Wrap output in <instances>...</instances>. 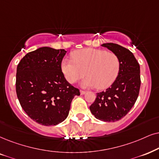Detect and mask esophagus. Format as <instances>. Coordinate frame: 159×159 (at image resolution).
Here are the masks:
<instances>
[{"instance_id":"1","label":"esophagus","mask_w":159,"mask_h":159,"mask_svg":"<svg viewBox=\"0 0 159 159\" xmlns=\"http://www.w3.org/2000/svg\"><path fill=\"white\" fill-rule=\"evenodd\" d=\"M80 93H81V94H82V95H83V94H86V92L85 91H83V90H81V91H80Z\"/></svg>"}]
</instances>
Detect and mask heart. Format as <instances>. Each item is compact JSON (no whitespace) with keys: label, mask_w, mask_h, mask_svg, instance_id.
I'll return each instance as SVG.
<instances>
[{"label":"heart","mask_w":159,"mask_h":159,"mask_svg":"<svg viewBox=\"0 0 159 159\" xmlns=\"http://www.w3.org/2000/svg\"><path fill=\"white\" fill-rule=\"evenodd\" d=\"M73 60L64 59L61 70L66 80L74 84L87 75L81 86L103 89L111 86L117 77L120 61L112 52L104 50L85 48L72 53Z\"/></svg>","instance_id":"heart-1"}]
</instances>
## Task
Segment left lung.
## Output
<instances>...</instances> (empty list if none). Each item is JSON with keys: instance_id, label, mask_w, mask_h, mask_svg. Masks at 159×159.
Segmentation results:
<instances>
[{"instance_id": "left-lung-1", "label": "left lung", "mask_w": 159, "mask_h": 159, "mask_svg": "<svg viewBox=\"0 0 159 159\" xmlns=\"http://www.w3.org/2000/svg\"><path fill=\"white\" fill-rule=\"evenodd\" d=\"M101 46L118 56L120 71L109 88L97 93L89 109L98 120L116 122L124 117L136 103L141 85L140 67L134 54L127 48L114 43H104Z\"/></svg>"}]
</instances>
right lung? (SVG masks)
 <instances>
[{"mask_svg":"<svg viewBox=\"0 0 159 159\" xmlns=\"http://www.w3.org/2000/svg\"><path fill=\"white\" fill-rule=\"evenodd\" d=\"M67 51L42 47L29 52L18 64L16 92L30 118L43 125H56L69 114L79 89L68 83L61 72Z\"/></svg>","mask_w":159,"mask_h":159,"instance_id":"right-lung-1","label":"right lung"}]
</instances>
